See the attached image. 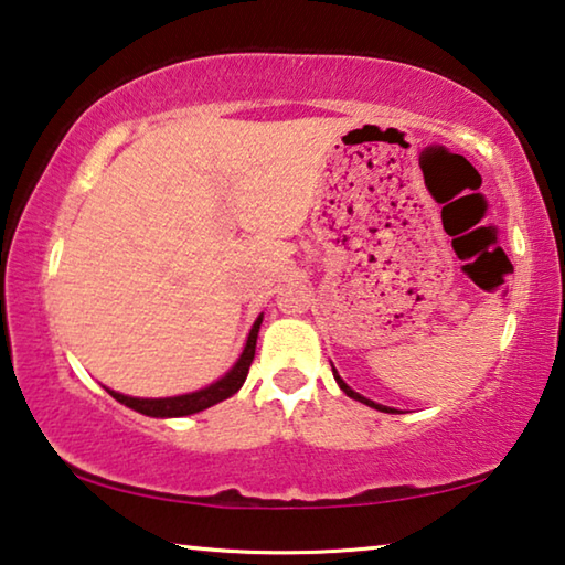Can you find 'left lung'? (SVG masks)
Wrapping results in <instances>:
<instances>
[{
    "mask_svg": "<svg viewBox=\"0 0 565 565\" xmlns=\"http://www.w3.org/2000/svg\"><path fill=\"white\" fill-rule=\"evenodd\" d=\"M331 371H333V379H337V384H339V388L343 391V394L347 396H351L353 401H361V404H366V406H371V408H376V411H384V414H396V408H391V406H381V404H376V401H371V398H366V396H361L359 391H353L347 381H343L341 376H339V371L331 366Z\"/></svg>",
    "mask_w": 565,
    "mask_h": 565,
    "instance_id": "left-lung-1",
    "label": "left lung"
}]
</instances>
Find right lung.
I'll return each mask as SVG.
<instances>
[{
  "label": "right lung",
  "mask_w": 565,
  "mask_h": 565,
  "mask_svg": "<svg viewBox=\"0 0 565 565\" xmlns=\"http://www.w3.org/2000/svg\"><path fill=\"white\" fill-rule=\"evenodd\" d=\"M262 319H264V313L256 317L252 331H248L242 356H238L234 366L228 369L222 379L214 381V384H209L199 391H191V394L164 396V398H139V396H124V394H119V391H111V388H107V391L119 401V404L139 411V414L151 416V418H179V416L199 414V411H204L209 406L218 404V401L234 396L236 391L244 386L248 366H252V361H254L256 337H259Z\"/></svg>",
  "instance_id": "right-lung-1"
}]
</instances>
